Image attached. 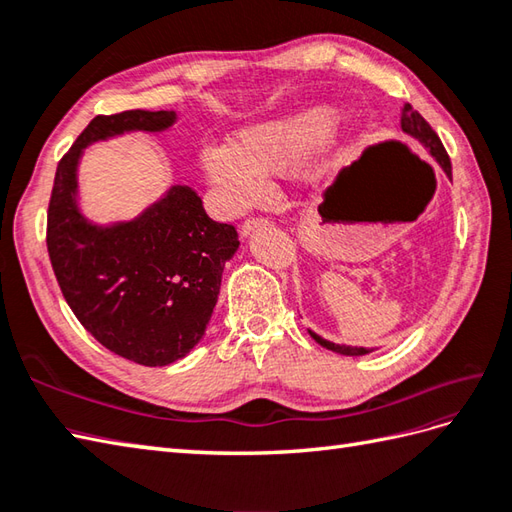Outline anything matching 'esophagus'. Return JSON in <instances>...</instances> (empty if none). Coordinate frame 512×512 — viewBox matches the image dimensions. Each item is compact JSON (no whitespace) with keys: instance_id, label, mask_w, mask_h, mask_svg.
I'll return each instance as SVG.
<instances>
[{"instance_id":"esophagus-1","label":"esophagus","mask_w":512,"mask_h":512,"mask_svg":"<svg viewBox=\"0 0 512 512\" xmlns=\"http://www.w3.org/2000/svg\"><path fill=\"white\" fill-rule=\"evenodd\" d=\"M268 220H264V217H248V220H244V224L239 226V235L242 237H248L253 231H257V228L266 226Z\"/></svg>"}]
</instances>
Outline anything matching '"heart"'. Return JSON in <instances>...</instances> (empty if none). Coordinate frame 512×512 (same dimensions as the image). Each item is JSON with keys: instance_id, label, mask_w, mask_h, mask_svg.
Wrapping results in <instances>:
<instances>
[{"instance_id": "1", "label": "heart", "mask_w": 512, "mask_h": 512, "mask_svg": "<svg viewBox=\"0 0 512 512\" xmlns=\"http://www.w3.org/2000/svg\"><path fill=\"white\" fill-rule=\"evenodd\" d=\"M334 110L314 105L306 110L253 123L233 134L231 143L202 151V169L213 187L233 206H246L262 191V173H279L308 154L306 176L319 178L336 151L330 132Z\"/></svg>"}]
</instances>
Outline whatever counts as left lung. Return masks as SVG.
Returning a JSON list of instances; mask_svg holds the SVG:
<instances>
[{"mask_svg":"<svg viewBox=\"0 0 512 512\" xmlns=\"http://www.w3.org/2000/svg\"><path fill=\"white\" fill-rule=\"evenodd\" d=\"M400 127L402 132L409 134L411 138H416L418 143L429 151V154L436 158L438 165L444 169V173L451 178V160H449V154L447 149H444L442 140L438 138V134L433 132L431 125L424 121V118L413 110V107L409 103H405V107H402V116H400ZM310 336L314 341H317L319 345H323L325 350H332L336 354H343V356H363V354H369L372 350H367V347H352V345H336L332 341H325L323 336L314 334L312 330H308Z\"/></svg>","mask_w":512,"mask_h":512,"instance_id":"1","label":"left lung"}]
</instances>
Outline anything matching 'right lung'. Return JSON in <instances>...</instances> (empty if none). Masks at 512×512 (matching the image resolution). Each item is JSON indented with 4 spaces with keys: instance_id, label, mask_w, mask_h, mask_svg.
Here are the masks:
<instances>
[{
    "instance_id": "right-lung-1",
    "label": "right lung",
    "mask_w": 512,
    "mask_h": 512,
    "mask_svg": "<svg viewBox=\"0 0 512 512\" xmlns=\"http://www.w3.org/2000/svg\"><path fill=\"white\" fill-rule=\"evenodd\" d=\"M176 112L96 116L57 167L48 206V253L65 301L107 350L147 367L187 356L206 332L235 226L213 222L202 198L173 184L134 220L94 224L79 209L83 149L127 132H165Z\"/></svg>"
}]
</instances>
